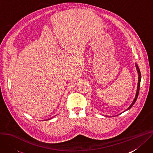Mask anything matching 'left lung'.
Segmentation results:
<instances>
[{"instance_id": "left-lung-1", "label": "left lung", "mask_w": 153, "mask_h": 153, "mask_svg": "<svg viewBox=\"0 0 153 153\" xmlns=\"http://www.w3.org/2000/svg\"><path fill=\"white\" fill-rule=\"evenodd\" d=\"M135 66H136V68H137V72H138V85H137V92H136V94H135V98H134V101H133V102H132V104L130 105V106L125 111H126V110H129L132 107V105L134 104V103L135 102V101H136V100H137V98H138V93H139V90H140V81H141V73H140V69H139V68H138V65L135 63ZM124 111V112H125Z\"/></svg>"}]
</instances>
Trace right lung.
<instances>
[{
    "mask_svg": "<svg viewBox=\"0 0 153 153\" xmlns=\"http://www.w3.org/2000/svg\"><path fill=\"white\" fill-rule=\"evenodd\" d=\"M53 117H52V118H53ZM51 118H49V119H48V120H50Z\"/></svg>",
    "mask_w": 153,
    "mask_h": 153,
    "instance_id": "1",
    "label": "right lung"
}]
</instances>
